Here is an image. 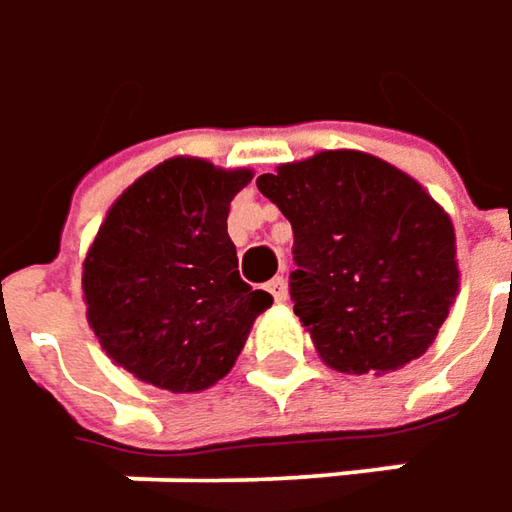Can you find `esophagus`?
I'll list each match as a JSON object with an SVG mask.
<instances>
[{
    "instance_id": "34e87169",
    "label": "esophagus",
    "mask_w": 512,
    "mask_h": 512,
    "mask_svg": "<svg viewBox=\"0 0 512 512\" xmlns=\"http://www.w3.org/2000/svg\"><path fill=\"white\" fill-rule=\"evenodd\" d=\"M269 293H272L275 302H287V281H284L281 275L272 278V281H269Z\"/></svg>"
}]
</instances>
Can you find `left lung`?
Wrapping results in <instances>:
<instances>
[{"mask_svg": "<svg viewBox=\"0 0 512 512\" xmlns=\"http://www.w3.org/2000/svg\"><path fill=\"white\" fill-rule=\"evenodd\" d=\"M257 190L293 225V310L331 369L387 375L428 351L460 269L454 225L416 178L337 149L281 163Z\"/></svg>", "mask_w": 512, "mask_h": 512, "instance_id": "left-lung-1", "label": "left lung"}]
</instances>
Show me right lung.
<instances>
[{"label": "right lung", "mask_w": 512, "mask_h": 512, "mask_svg": "<svg viewBox=\"0 0 512 512\" xmlns=\"http://www.w3.org/2000/svg\"><path fill=\"white\" fill-rule=\"evenodd\" d=\"M252 169L169 158L111 205L84 257L87 322L105 354L169 393L225 378L272 296L252 290L228 237Z\"/></svg>", "instance_id": "1"}]
</instances>
